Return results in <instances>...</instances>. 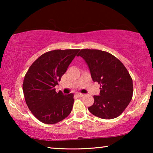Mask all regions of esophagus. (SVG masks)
<instances>
[{
	"instance_id": "esophagus-1",
	"label": "esophagus",
	"mask_w": 153,
	"mask_h": 153,
	"mask_svg": "<svg viewBox=\"0 0 153 153\" xmlns=\"http://www.w3.org/2000/svg\"><path fill=\"white\" fill-rule=\"evenodd\" d=\"M76 95L77 96H78V97H82L84 95H83V94H82V93H76Z\"/></svg>"
}]
</instances>
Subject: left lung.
Wrapping results in <instances>:
<instances>
[{"label":"left lung","instance_id":"8db88e82","mask_svg":"<svg viewBox=\"0 0 153 153\" xmlns=\"http://www.w3.org/2000/svg\"><path fill=\"white\" fill-rule=\"evenodd\" d=\"M77 56L85 60L94 82L100 84V95H94L89 111L102 119L117 118L132 98V79L126 68L112 54L101 50L81 49Z\"/></svg>","mask_w":153,"mask_h":153}]
</instances>
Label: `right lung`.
Masks as SVG:
<instances>
[{
	"instance_id": "add662e5",
	"label": "right lung",
	"mask_w": 153,
	"mask_h": 153,
	"mask_svg": "<svg viewBox=\"0 0 153 153\" xmlns=\"http://www.w3.org/2000/svg\"><path fill=\"white\" fill-rule=\"evenodd\" d=\"M80 49L53 50L39 56L29 68L23 83L26 103L36 118L56 124L68 117L74 95L56 92L55 86Z\"/></svg>"
}]
</instances>
